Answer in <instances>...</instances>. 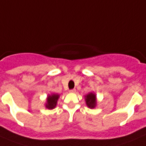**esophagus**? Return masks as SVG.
<instances>
[{"mask_svg": "<svg viewBox=\"0 0 146 146\" xmlns=\"http://www.w3.org/2000/svg\"><path fill=\"white\" fill-rule=\"evenodd\" d=\"M69 92H70V93H75L76 92V89H72V90H70V91H69Z\"/></svg>", "mask_w": 146, "mask_h": 146, "instance_id": "34e87169", "label": "esophagus"}]
</instances>
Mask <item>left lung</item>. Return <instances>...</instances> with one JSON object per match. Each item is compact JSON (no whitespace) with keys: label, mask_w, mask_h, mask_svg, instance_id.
<instances>
[{"label":"left lung","mask_w":146,"mask_h":146,"mask_svg":"<svg viewBox=\"0 0 146 146\" xmlns=\"http://www.w3.org/2000/svg\"><path fill=\"white\" fill-rule=\"evenodd\" d=\"M85 101L88 108L94 109L96 108L97 104V99H96V95L95 93L90 92L88 94L85 95Z\"/></svg>","instance_id":"obj_1"}]
</instances>
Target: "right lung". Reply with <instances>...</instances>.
<instances>
[{
	"mask_svg": "<svg viewBox=\"0 0 146 146\" xmlns=\"http://www.w3.org/2000/svg\"><path fill=\"white\" fill-rule=\"evenodd\" d=\"M60 95L58 94H51L47 95L46 103H45V108L48 110H52L56 107L58 100Z\"/></svg>",
	"mask_w": 146,
	"mask_h": 146,
	"instance_id": "add662e5",
	"label": "right lung"
}]
</instances>
